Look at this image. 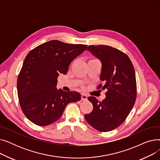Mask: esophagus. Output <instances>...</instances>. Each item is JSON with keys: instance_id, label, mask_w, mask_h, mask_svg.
Returning a JSON list of instances; mask_svg holds the SVG:
<instances>
[{"instance_id": "34e87169", "label": "esophagus", "mask_w": 160, "mask_h": 160, "mask_svg": "<svg viewBox=\"0 0 160 160\" xmlns=\"http://www.w3.org/2000/svg\"><path fill=\"white\" fill-rule=\"evenodd\" d=\"M81 100H83V101H85V100H88V96L84 94V93H82L81 95Z\"/></svg>"}]
</instances>
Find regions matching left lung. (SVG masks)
I'll list each match as a JSON object with an SVG mask.
<instances>
[{"label": "left lung", "instance_id": "left-lung-1", "mask_svg": "<svg viewBox=\"0 0 160 160\" xmlns=\"http://www.w3.org/2000/svg\"><path fill=\"white\" fill-rule=\"evenodd\" d=\"M102 63L100 79L103 82L97 87L107 89L102 102L95 97L88 99L93 106V111L85 115L86 121L99 132H109L125 121L135 104L137 97L136 74L129 57L119 49L108 45L88 47Z\"/></svg>", "mask_w": 160, "mask_h": 160}]
</instances>
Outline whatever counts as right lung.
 Wrapping results in <instances>:
<instances>
[{
	"label": "right lung",
	"instance_id": "add662e5",
	"mask_svg": "<svg viewBox=\"0 0 160 160\" xmlns=\"http://www.w3.org/2000/svg\"><path fill=\"white\" fill-rule=\"evenodd\" d=\"M87 47L52 40L28 52L17 88L21 110L31 122L41 127L52 124L60 118L69 102L81 99L78 92L58 90L57 78L67 72L71 62Z\"/></svg>",
	"mask_w": 160,
	"mask_h": 160
}]
</instances>
